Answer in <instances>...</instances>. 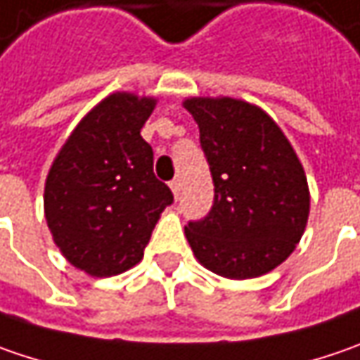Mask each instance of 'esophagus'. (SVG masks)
<instances>
[{
  "instance_id": "1",
  "label": "esophagus",
  "mask_w": 360,
  "mask_h": 360,
  "mask_svg": "<svg viewBox=\"0 0 360 360\" xmlns=\"http://www.w3.org/2000/svg\"><path fill=\"white\" fill-rule=\"evenodd\" d=\"M169 187H171V191H173V195L179 197V189H181L179 179H173V181H171V183H169Z\"/></svg>"
}]
</instances>
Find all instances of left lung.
<instances>
[{
  "label": "left lung",
  "instance_id": "obj_1",
  "mask_svg": "<svg viewBox=\"0 0 360 360\" xmlns=\"http://www.w3.org/2000/svg\"><path fill=\"white\" fill-rule=\"evenodd\" d=\"M215 199L210 215L185 226L197 262L231 280L258 278L296 250L308 224L304 167L266 110L229 96H191Z\"/></svg>",
  "mask_w": 360,
  "mask_h": 360
}]
</instances>
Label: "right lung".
Masks as SVG:
<instances>
[{"mask_svg": "<svg viewBox=\"0 0 360 360\" xmlns=\"http://www.w3.org/2000/svg\"><path fill=\"white\" fill-rule=\"evenodd\" d=\"M155 104V96L108 94L76 124L48 171L44 215L52 240L74 268L92 278L136 266L173 203L141 136Z\"/></svg>", "mask_w": 360, "mask_h": 360, "instance_id": "1", "label": "right lung"}]
</instances>
